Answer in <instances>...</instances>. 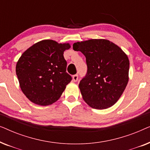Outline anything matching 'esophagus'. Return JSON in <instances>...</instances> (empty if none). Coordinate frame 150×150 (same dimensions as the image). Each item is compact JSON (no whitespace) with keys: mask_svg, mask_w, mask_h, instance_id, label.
<instances>
[{"mask_svg":"<svg viewBox=\"0 0 150 150\" xmlns=\"http://www.w3.org/2000/svg\"><path fill=\"white\" fill-rule=\"evenodd\" d=\"M73 81L74 82H76L78 81V79H79V75L78 74H75L73 76Z\"/></svg>","mask_w":150,"mask_h":150,"instance_id":"esophagus-1","label":"esophagus"}]
</instances>
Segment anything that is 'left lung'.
Masks as SVG:
<instances>
[{"mask_svg": "<svg viewBox=\"0 0 150 150\" xmlns=\"http://www.w3.org/2000/svg\"><path fill=\"white\" fill-rule=\"evenodd\" d=\"M86 57L87 71L79 88L86 103L105 109L117 102L128 82L130 63L118 46L106 40H89L73 44Z\"/></svg>", "mask_w": 150, "mask_h": 150, "instance_id": "8db88e82", "label": "left lung"}]
</instances>
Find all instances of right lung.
I'll return each mask as SVG.
<instances>
[{"label": "right lung", "mask_w": 150, "mask_h": 150, "mask_svg": "<svg viewBox=\"0 0 150 150\" xmlns=\"http://www.w3.org/2000/svg\"><path fill=\"white\" fill-rule=\"evenodd\" d=\"M69 44L42 40L28 48L16 64L17 75L22 92L30 101L48 106L59 100L72 78L66 72L63 57Z\"/></svg>", "instance_id": "add662e5"}]
</instances>
